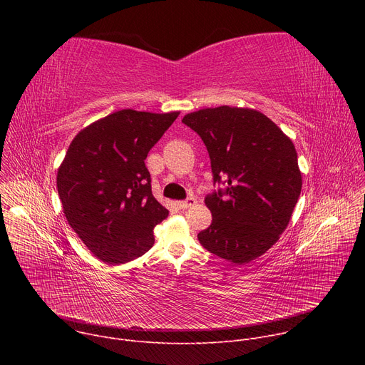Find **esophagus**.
Returning <instances> with one entry per match:
<instances>
[{
  "label": "esophagus",
  "instance_id": "1",
  "mask_svg": "<svg viewBox=\"0 0 365 365\" xmlns=\"http://www.w3.org/2000/svg\"><path fill=\"white\" fill-rule=\"evenodd\" d=\"M196 203V199L195 197H187L186 200H179L178 202V206L180 207V210H187V207L193 206Z\"/></svg>",
  "mask_w": 365,
  "mask_h": 365
}]
</instances>
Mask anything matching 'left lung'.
<instances>
[{
  "instance_id": "left-lung-1",
  "label": "left lung",
  "mask_w": 365,
  "mask_h": 365,
  "mask_svg": "<svg viewBox=\"0 0 365 365\" xmlns=\"http://www.w3.org/2000/svg\"><path fill=\"white\" fill-rule=\"evenodd\" d=\"M182 123L205 143L214 183H227L225 190L205 197L212 224L197 240L212 254L247 264L277 242L292 218L302 190L294 144L251 108H205Z\"/></svg>"
}]
</instances>
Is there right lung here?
Segmentation results:
<instances>
[{
    "label": "right lung",
    "mask_w": 365,
    "mask_h": 365,
    "mask_svg": "<svg viewBox=\"0 0 365 365\" xmlns=\"http://www.w3.org/2000/svg\"><path fill=\"white\" fill-rule=\"evenodd\" d=\"M178 115L121 110L72 140L58 192L68 224L101 262L124 264L153 247L169 211L151 193L144 160Z\"/></svg>",
    "instance_id": "right-lung-1"
}]
</instances>
